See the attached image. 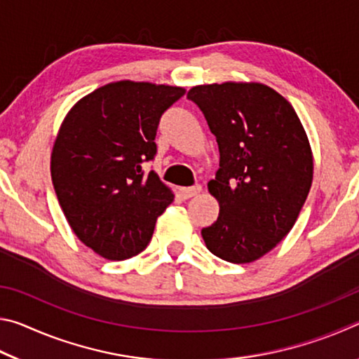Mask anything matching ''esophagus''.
<instances>
[{"label":"esophagus","instance_id":"esophagus-1","mask_svg":"<svg viewBox=\"0 0 359 359\" xmlns=\"http://www.w3.org/2000/svg\"><path fill=\"white\" fill-rule=\"evenodd\" d=\"M201 185H193V187H187V188H182V194H184L185 199H190L193 196H198L199 193H201Z\"/></svg>","mask_w":359,"mask_h":359}]
</instances>
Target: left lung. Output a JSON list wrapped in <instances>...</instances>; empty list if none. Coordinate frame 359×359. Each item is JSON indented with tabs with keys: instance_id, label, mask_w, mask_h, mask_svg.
<instances>
[{
	"instance_id": "obj_1",
	"label": "left lung",
	"mask_w": 359,
	"mask_h": 359,
	"mask_svg": "<svg viewBox=\"0 0 359 359\" xmlns=\"http://www.w3.org/2000/svg\"><path fill=\"white\" fill-rule=\"evenodd\" d=\"M220 151L209 191L220 204L203 228L205 247L229 263H252L290 233L312 185L313 161L293 106L263 83L198 85L188 92Z\"/></svg>"
}]
</instances>
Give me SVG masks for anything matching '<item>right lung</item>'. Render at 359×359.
<instances>
[{"instance_id": "1", "label": "right lung", "mask_w": 359, "mask_h": 359, "mask_svg": "<svg viewBox=\"0 0 359 359\" xmlns=\"http://www.w3.org/2000/svg\"><path fill=\"white\" fill-rule=\"evenodd\" d=\"M184 95L180 87L120 81L95 90L66 115L52 151L53 188L74 234L102 258L141 253L174 201L142 165L156 155L161 115Z\"/></svg>"}]
</instances>
